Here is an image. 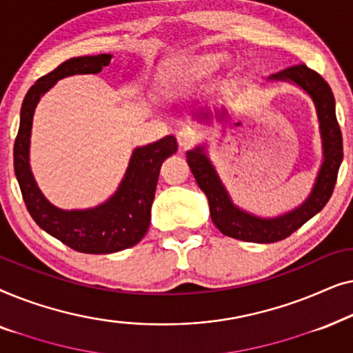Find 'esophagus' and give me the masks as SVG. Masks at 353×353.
Segmentation results:
<instances>
[{
  "instance_id": "obj_1",
  "label": "esophagus",
  "mask_w": 353,
  "mask_h": 353,
  "mask_svg": "<svg viewBox=\"0 0 353 353\" xmlns=\"http://www.w3.org/2000/svg\"><path fill=\"white\" fill-rule=\"evenodd\" d=\"M176 139H178V144H180L183 149H190L192 144L196 143V134L185 128V130H181V132H178Z\"/></svg>"
}]
</instances>
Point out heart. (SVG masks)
Instances as JSON below:
<instances>
[{
    "label": "heart",
    "instance_id": "obj_1",
    "mask_svg": "<svg viewBox=\"0 0 353 353\" xmlns=\"http://www.w3.org/2000/svg\"><path fill=\"white\" fill-rule=\"evenodd\" d=\"M223 62L221 52H192L178 57L163 75V88L173 96L191 93L209 81Z\"/></svg>",
    "mask_w": 353,
    "mask_h": 353
}]
</instances>
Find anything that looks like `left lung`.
<instances>
[{
  "instance_id": "obj_1",
  "label": "left lung",
  "mask_w": 353,
  "mask_h": 353,
  "mask_svg": "<svg viewBox=\"0 0 353 353\" xmlns=\"http://www.w3.org/2000/svg\"><path fill=\"white\" fill-rule=\"evenodd\" d=\"M268 81H286V83L296 85L302 91H305L315 104L318 123H320L323 162L310 194L301 205L278 216H259L250 214L236 205L231 199L214 162L210 161L207 144H199L186 152L188 165H190L197 185L207 196L212 221L216 228L230 238L260 244L276 243V241L288 238L326 205L332 190H334L337 172H339L342 156H344L342 154V134L336 119L334 96H332L330 85L323 80L320 74L302 64L273 74L268 77ZM214 110L215 114L210 110H199L194 114V119L197 122L209 123L212 114L219 122L228 120L230 114L225 105L219 109L215 108Z\"/></svg>"
}]
</instances>
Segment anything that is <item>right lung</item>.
<instances>
[{
	"instance_id": "obj_1",
	"label": "right lung",
	"mask_w": 353,
	"mask_h": 353,
	"mask_svg": "<svg viewBox=\"0 0 353 353\" xmlns=\"http://www.w3.org/2000/svg\"><path fill=\"white\" fill-rule=\"evenodd\" d=\"M110 59L112 54L72 57L37 80L23 98L14 143V172L28 214L48 234L83 254L119 252L144 238L151 221L161 167L178 149L173 134L134 149L117 191L96 207L64 210L46 199L30 168V137L37 105L57 80L80 74H99L103 67L110 64Z\"/></svg>"
}]
</instances>
